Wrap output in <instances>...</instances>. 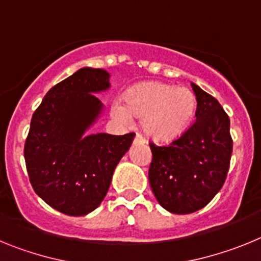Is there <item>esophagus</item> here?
Here are the masks:
<instances>
[{"label":"esophagus","mask_w":261,"mask_h":261,"mask_svg":"<svg viewBox=\"0 0 261 261\" xmlns=\"http://www.w3.org/2000/svg\"><path fill=\"white\" fill-rule=\"evenodd\" d=\"M135 142L136 144H145V142H146V140H145L144 136L140 135V133H137L135 137Z\"/></svg>","instance_id":"esophagus-1"}]
</instances>
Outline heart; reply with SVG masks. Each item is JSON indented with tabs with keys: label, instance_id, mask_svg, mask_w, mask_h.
Here are the masks:
<instances>
[{
	"label": "heart",
	"instance_id": "obj_1",
	"mask_svg": "<svg viewBox=\"0 0 261 261\" xmlns=\"http://www.w3.org/2000/svg\"><path fill=\"white\" fill-rule=\"evenodd\" d=\"M126 105L116 102L112 115L120 121H129L130 114L142 117V128L155 140H172L186 132L195 117L196 96L192 90L162 82L136 86L126 95Z\"/></svg>",
	"mask_w": 261,
	"mask_h": 261
}]
</instances>
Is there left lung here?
<instances>
[{
  "mask_svg": "<svg viewBox=\"0 0 261 261\" xmlns=\"http://www.w3.org/2000/svg\"><path fill=\"white\" fill-rule=\"evenodd\" d=\"M192 85L196 121L168 145L150 142L149 181L161 206L190 214L212 201L222 188L232 153L230 119L216 98Z\"/></svg>",
  "mask_w": 261,
  "mask_h": 261,
  "instance_id": "8db88e82",
  "label": "left lung"
}]
</instances>
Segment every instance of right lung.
I'll return each instance as SVG.
<instances>
[{"instance_id":"1","label":"right lung","mask_w":261,"mask_h":261,"mask_svg":"<svg viewBox=\"0 0 261 261\" xmlns=\"http://www.w3.org/2000/svg\"><path fill=\"white\" fill-rule=\"evenodd\" d=\"M110 87L103 69L82 68L45 94L32 115L24 144L30 181L39 197L68 216L100 205L135 133L84 136L103 111L94 93Z\"/></svg>"}]
</instances>
